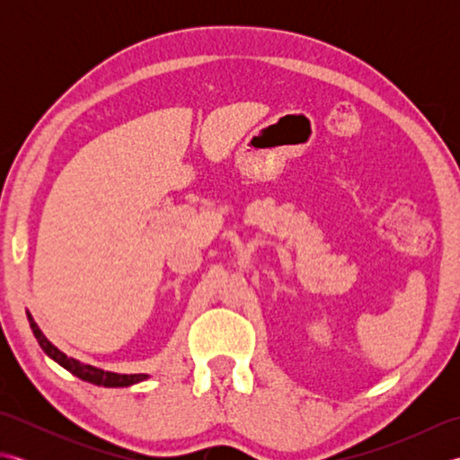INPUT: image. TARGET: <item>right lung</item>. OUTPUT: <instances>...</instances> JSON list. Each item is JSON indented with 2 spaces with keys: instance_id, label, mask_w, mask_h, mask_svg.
Masks as SVG:
<instances>
[{
  "instance_id": "1",
  "label": "right lung",
  "mask_w": 460,
  "mask_h": 460,
  "mask_svg": "<svg viewBox=\"0 0 460 460\" xmlns=\"http://www.w3.org/2000/svg\"><path fill=\"white\" fill-rule=\"evenodd\" d=\"M27 320H29V326L33 330V336L37 338L39 346L43 348L45 354L55 359L58 366H63L65 369L71 371L73 376L81 377L83 381H89V384L94 385H102V387H128L134 384H140V381L148 379V374H114V371H104L101 367H94L91 364H83V361L75 359V358H68L65 351L58 349L53 341H49L47 336L41 332V328L37 326V322L33 320L31 312L27 310Z\"/></svg>"
}]
</instances>
